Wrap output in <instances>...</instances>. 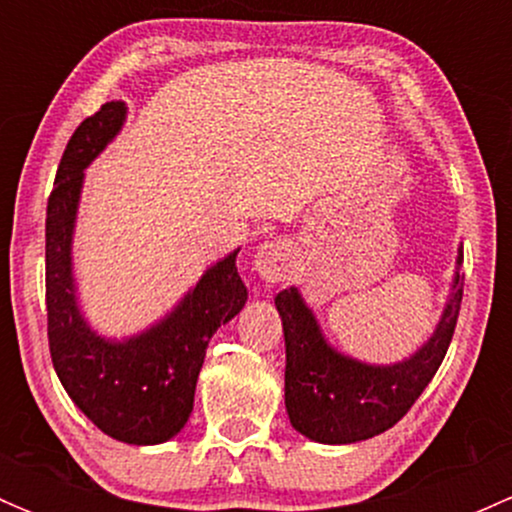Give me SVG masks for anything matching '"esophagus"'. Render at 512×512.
Instances as JSON below:
<instances>
[{"instance_id":"esophagus-1","label":"esophagus","mask_w":512,"mask_h":512,"mask_svg":"<svg viewBox=\"0 0 512 512\" xmlns=\"http://www.w3.org/2000/svg\"><path fill=\"white\" fill-rule=\"evenodd\" d=\"M294 270V250L287 240H267L255 255V272L265 282H285Z\"/></svg>"}]
</instances>
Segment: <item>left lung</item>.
Returning a JSON list of instances; mask_svg holds the SVG:
<instances>
[{
  "mask_svg": "<svg viewBox=\"0 0 512 512\" xmlns=\"http://www.w3.org/2000/svg\"><path fill=\"white\" fill-rule=\"evenodd\" d=\"M463 252L458 257V265ZM463 299V275L433 337L411 359L371 366L334 352L324 342L312 309L294 287L275 297L287 347L285 406L292 426L319 443H356L389 431L406 416L441 366L453 339Z\"/></svg>",
  "mask_w": 512,
  "mask_h": 512,
  "instance_id": "8db88e82",
  "label": "left lung"
}]
</instances>
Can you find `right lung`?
<instances>
[{"mask_svg":"<svg viewBox=\"0 0 512 512\" xmlns=\"http://www.w3.org/2000/svg\"><path fill=\"white\" fill-rule=\"evenodd\" d=\"M126 103L108 101L81 121L66 143L46 205V332L66 394L106 436L133 446L173 438L193 411L205 349L220 324L245 307L247 289L235 257L210 267L178 307L126 342L91 332L76 302L71 235L84 168L121 131Z\"/></svg>","mask_w":512,"mask_h":512,"instance_id":"obj_1","label":"right lung"}]
</instances>
